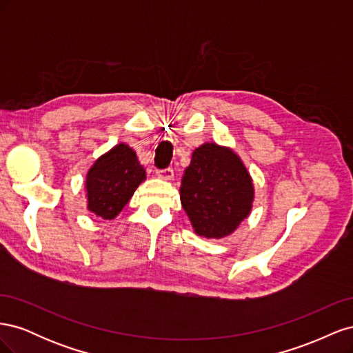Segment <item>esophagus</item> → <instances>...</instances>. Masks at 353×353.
I'll use <instances>...</instances> for the list:
<instances>
[{
	"label": "esophagus",
	"mask_w": 353,
	"mask_h": 353,
	"mask_svg": "<svg viewBox=\"0 0 353 353\" xmlns=\"http://www.w3.org/2000/svg\"><path fill=\"white\" fill-rule=\"evenodd\" d=\"M157 176L160 178V179H165V181H170L174 178V170L170 169V168H166V169H160V170H157Z\"/></svg>",
	"instance_id": "34e87169"
}]
</instances>
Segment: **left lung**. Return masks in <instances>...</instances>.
I'll list each match as a JSON object with an SVG mask.
<instances>
[{"label": "left lung", "mask_w": 353, "mask_h": 353, "mask_svg": "<svg viewBox=\"0 0 353 353\" xmlns=\"http://www.w3.org/2000/svg\"><path fill=\"white\" fill-rule=\"evenodd\" d=\"M179 196L197 236L222 239L250 215L254 188L249 170L230 147L205 143L191 156Z\"/></svg>", "instance_id": "obj_1"}]
</instances>
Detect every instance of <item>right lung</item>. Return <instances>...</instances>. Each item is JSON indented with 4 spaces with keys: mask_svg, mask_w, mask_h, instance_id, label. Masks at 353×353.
<instances>
[{
    "mask_svg": "<svg viewBox=\"0 0 353 353\" xmlns=\"http://www.w3.org/2000/svg\"><path fill=\"white\" fill-rule=\"evenodd\" d=\"M144 179L145 169L132 148L125 143L114 145L88 170L85 179L87 209L104 221L114 219Z\"/></svg>",
    "mask_w": 353,
    "mask_h": 353,
    "instance_id": "right-lung-1",
    "label": "right lung"
}]
</instances>
